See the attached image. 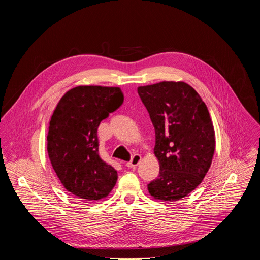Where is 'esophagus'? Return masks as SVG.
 I'll return each mask as SVG.
<instances>
[{
  "instance_id": "34e87169",
  "label": "esophagus",
  "mask_w": 260,
  "mask_h": 260,
  "mask_svg": "<svg viewBox=\"0 0 260 260\" xmlns=\"http://www.w3.org/2000/svg\"><path fill=\"white\" fill-rule=\"evenodd\" d=\"M140 161H141V156H140L139 154H135V155L132 157L131 161L126 163V166H127L128 168H136V167H137V166L139 165Z\"/></svg>"
}]
</instances>
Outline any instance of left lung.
I'll return each instance as SVG.
<instances>
[{"mask_svg": "<svg viewBox=\"0 0 260 260\" xmlns=\"http://www.w3.org/2000/svg\"><path fill=\"white\" fill-rule=\"evenodd\" d=\"M138 94L155 128L154 153L160 165L148 192L162 201L179 200L201 183L211 167L215 132L207 105L184 82L140 86Z\"/></svg>", "mask_w": 260, "mask_h": 260, "instance_id": "1", "label": "left lung"}]
</instances>
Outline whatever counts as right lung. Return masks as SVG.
Instances as JSON below:
<instances>
[{"instance_id":"obj_1","label":"right lung","mask_w":260,"mask_h":260,"mask_svg":"<svg viewBox=\"0 0 260 260\" xmlns=\"http://www.w3.org/2000/svg\"><path fill=\"white\" fill-rule=\"evenodd\" d=\"M123 100L119 87L77 86L63 95L51 116L47 135L51 166L64 187L79 198L100 200L117 182V171L98 154L97 131Z\"/></svg>"}]
</instances>
